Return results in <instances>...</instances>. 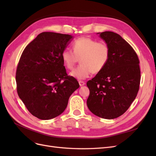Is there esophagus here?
<instances>
[{"label": "esophagus", "mask_w": 156, "mask_h": 156, "mask_svg": "<svg viewBox=\"0 0 156 156\" xmlns=\"http://www.w3.org/2000/svg\"><path fill=\"white\" fill-rule=\"evenodd\" d=\"M79 85L81 86V87L84 86V84H85V83H84V82L83 81H79Z\"/></svg>", "instance_id": "1"}]
</instances>
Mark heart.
Returning a JSON list of instances; mask_svg holds the SVG:
<instances>
[{
	"mask_svg": "<svg viewBox=\"0 0 156 156\" xmlns=\"http://www.w3.org/2000/svg\"><path fill=\"white\" fill-rule=\"evenodd\" d=\"M73 51L64 49L61 58L64 66L72 70L79 62V66L71 72L72 77L84 79L92 72L98 73L104 69L110 58V48L104 41H99L88 37L75 40L72 45Z\"/></svg>",
	"mask_w": 156,
	"mask_h": 156,
	"instance_id": "obj_1",
	"label": "heart"
}]
</instances>
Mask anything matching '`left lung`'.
I'll return each mask as SVG.
<instances>
[{
    "instance_id": "obj_1",
    "label": "left lung",
    "mask_w": 156,
    "mask_h": 156,
    "mask_svg": "<svg viewBox=\"0 0 156 156\" xmlns=\"http://www.w3.org/2000/svg\"><path fill=\"white\" fill-rule=\"evenodd\" d=\"M110 48V58L101 72L87 82V106L93 114L105 119L119 117L128 109L139 90V60L133 48L111 31L100 33Z\"/></svg>"
}]
</instances>
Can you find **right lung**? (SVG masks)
Masks as SVG:
<instances>
[{"label":"right lung","mask_w":156,"mask_h":156,"mask_svg":"<svg viewBox=\"0 0 156 156\" xmlns=\"http://www.w3.org/2000/svg\"><path fill=\"white\" fill-rule=\"evenodd\" d=\"M72 36L44 32L23 51L17 64L16 80L18 96L31 114L49 120L64 111L69 96L79 87L68 75L61 53Z\"/></svg>","instance_id":"1"}]
</instances>
